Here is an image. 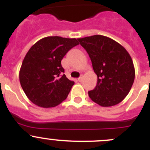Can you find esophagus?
<instances>
[{
    "mask_svg": "<svg viewBox=\"0 0 150 150\" xmlns=\"http://www.w3.org/2000/svg\"><path fill=\"white\" fill-rule=\"evenodd\" d=\"M82 78H83V77H82V76H81V77H80V78H78V81H79V82H81V81H82Z\"/></svg>",
    "mask_w": 150,
    "mask_h": 150,
    "instance_id": "obj_1",
    "label": "esophagus"
}]
</instances>
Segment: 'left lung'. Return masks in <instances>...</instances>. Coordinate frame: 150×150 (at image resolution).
<instances>
[{
  "label": "left lung",
  "instance_id": "8db88e82",
  "mask_svg": "<svg viewBox=\"0 0 150 150\" xmlns=\"http://www.w3.org/2000/svg\"><path fill=\"white\" fill-rule=\"evenodd\" d=\"M86 50L97 75V85L88 91L93 102L102 107L121 102L128 94L135 78L131 56L120 43L101 35L78 38Z\"/></svg>",
  "mask_w": 150,
  "mask_h": 150
}]
</instances>
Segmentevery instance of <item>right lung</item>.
Here are the masks:
<instances>
[{
	"label": "right lung",
	"mask_w": 150,
	"mask_h": 150,
	"mask_svg": "<svg viewBox=\"0 0 150 150\" xmlns=\"http://www.w3.org/2000/svg\"><path fill=\"white\" fill-rule=\"evenodd\" d=\"M78 44L75 38L48 36L30 48L19 78L24 92L33 104L50 108L65 100L75 83L63 74L61 61L69 49Z\"/></svg>",
	"instance_id": "1"
}]
</instances>
